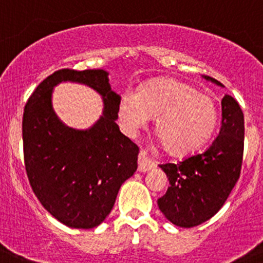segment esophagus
Wrapping results in <instances>:
<instances>
[{
  "label": "esophagus",
  "mask_w": 263,
  "mask_h": 263,
  "mask_svg": "<svg viewBox=\"0 0 263 263\" xmlns=\"http://www.w3.org/2000/svg\"><path fill=\"white\" fill-rule=\"evenodd\" d=\"M137 170L140 173H146V171H151L152 168H154L156 163H154L153 159H151V157L145 153V152H140L139 159H137Z\"/></svg>",
  "instance_id": "1"
}]
</instances>
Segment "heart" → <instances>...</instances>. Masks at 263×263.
I'll return each mask as SVG.
<instances>
[{"label": "heart", "instance_id": "obj_1", "mask_svg": "<svg viewBox=\"0 0 263 263\" xmlns=\"http://www.w3.org/2000/svg\"><path fill=\"white\" fill-rule=\"evenodd\" d=\"M156 119L163 148L173 156L195 153L209 140L217 126L214 101L192 85L178 80H156L137 95L126 92L118 102V120L126 134L135 135Z\"/></svg>", "mask_w": 263, "mask_h": 263}]
</instances>
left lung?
<instances>
[{
  "instance_id": "1",
  "label": "left lung",
  "mask_w": 263,
  "mask_h": 263,
  "mask_svg": "<svg viewBox=\"0 0 263 263\" xmlns=\"http://www.w3.org/2000/svg\"><path fill=\"white\" fill-rule=\"evenodd\" d=\"M223 87L218 80L205 76ZM244 154V114L232 96L222 98V127L212 145L202 153L178 163L159 167L170 187L158 198L165 217L175 226L191 228L215 215L223 206L241 173Z\"/></svg>"
}]
</instances>
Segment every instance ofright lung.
Segmentation results:
<instances>
[{"mask_svg":"<svg viewBox=\"0 0 263 263\" xmlns=\"http://www.w3.org/2000/svg\"><path fill=\"white\" fill-rule=\"evenodd\" d=\"M87 84L104 97V115L89 130L66 127L51 107L61 81ZM119 96L104 70L62 68L37 85L24 106V166L41 205L63 224L97 227L111 212L120 185L137 168L139 148L119 131Z\"/></svg>","mask_w":263,"mask_h":263,"instance_id":"right-lung-1","label":"right lung"}]
</instances>
